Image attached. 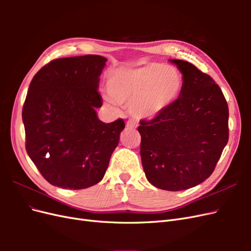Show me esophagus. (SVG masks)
Instances as JSON below:
<instances>
[{
    "mask_svg": "<svg viewBox=\"0 0 251 251\" xmlns=\"http://www.w3.org/2000/svg\"><path fill=\"white\" fill-rule=\"evenodd\" d=\"M126 126L131 127V128H136L138 126V123L134 119H128L127 123H126Z\"/></svg>",
    "mask_w": 251,
    "mask_h": 251,
    "instance_id": "esophagus-1",
    "label": "esophagus"
}]
</instances>
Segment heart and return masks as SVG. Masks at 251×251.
<instances>
[{"label":"heart","instance_id":"b5f03b06","mask_svg":"<svg viewBox=\"0 0 251 251\" xmlns=\"http://www.w3.org/2000/svg\"><path fill=\"white\" fill-rule=\"evenodd\" d=\"M183 75L173 66L150 63L117 72L108 81L110 103L130 105L133 115L154 118L180 97Z\"/></svg>","mask_w":251,"mask_h":251}]
</instances>
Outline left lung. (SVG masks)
I'll return each mask as SVG.
<instances>
[{
  "label": "left lung",
  "instance_id": "obj_1",
  "mask_svg": "<svg viewBox=\"0 0 251 251\" xmlns=\"http://www.w3.org/2000/svg\"><path fill=\"white\" fill-rule=\"evenodd\" d=\"M183 75L178 100L158 116L141 120L140 155L150 183L164 191L198 185L215 171L228 142V105L222 90L193 64L171 59Z\"/></svg>",
  "mask_w": 251,
  "mask_h": 251
}]
</instances>
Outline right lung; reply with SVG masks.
I'll return each instance as SVG.
<instances>
[{
	"mask_svg": "<svg viewBox=\"0 0 251 251\" xmlns=\"http://www.w3.org/2000/svg\"><path fill=\"white\" fill-rule=\"evenodd\" d=\"M107 58L83 55L51 60L28 89L22 118L26 151L50 184L83 189L98 183L118 146L125 121L104 124L100 76Z\"/></svg>",
	"mask_w": 251,
	"mask_h": 251,
	"instance_id": "1",
	"label": "right lung"
}]
</instances>
